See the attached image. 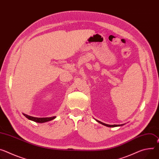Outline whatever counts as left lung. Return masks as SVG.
<instances>
[{
	"mask_svg": "<svg viewBox=\"0 0 159 159\" xmlns=\"http://www.w3.org/2000/svg\"><path fill=\"white\" fill-rule=\"evenodd\" d=\"M98 122H99V123H100L101 124H102V125H105V126H107V127H119V126H122V125H124L125 124H120V125H115V124H114V125H109V124H105V123H103V122H100V121H99V120H96Z\"/></svg>",
	"mask_w": 159,
	"mask_h": 159,
	"instance_id": "8db88e82",
	"label": "left lung"
}]
</instances>
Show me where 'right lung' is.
Returning <instances> with one entry per match:
<instances>
[{"instance_id": "obj_1", "label": "right lung", "mask_w": 159, "mask_h": 159, "mask_svg": "<svg viewBox=\"0 0 159 159\" xmlns=\"http://www.w3.org/2000/svg\"><path fill=\"white\" fill-rule=\"evenodd\" d=\"M24 116H25L28 119H29L30 120H32L34 122H37V123H44L46 122L51 121L52 120H54L56 117H32L30 116V115H28L25 113H23Z\"/></svg>"}]
</instances>
